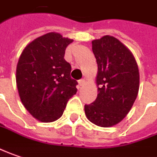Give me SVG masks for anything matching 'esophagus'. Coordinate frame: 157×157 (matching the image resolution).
<instances>
[{"label":"esophagus","instance_id":"esophagus-1","mask_svg":"<svg viewBox=\"0 0 157 157\" xmlns=\"http://www.w3.org/2000/svg\"><path fill=\"white\" fill-rule=\"evenodd\" d=\"M78 83L80 86H82L83 84H84V80H83V79H81V80H79Z\"/></svg>","mask_w":157,"mask_h":157}]
</instances>
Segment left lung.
<instances>
[{
	"mask_svg": "<svg viewBox=\"0 0 157 157\" xmlns=\"http://www.w3.org/2000/svg\"><path fill=\"white\" fill-rule=\"evenodd\" d=\"M92 51L98 68V94L93 103L84 105V111L93 124L109 127L131 110L139 91V69L132 52L114 37L93 40Z\"/></svg>",
	"mask_w": 157,
	"mask_h": 157,
	"instance_id": "obj_1",
	"label": "left lung"
}]
</instances>
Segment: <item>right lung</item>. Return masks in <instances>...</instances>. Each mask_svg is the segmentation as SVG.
<instances>
[{
    "mask_svg": "<svg viewBox=\"0 0 157 157\" xmlns=\"http://www.w3.org/2000/svg\"><path fill=\"white\" fill-rule=\"evenodd\" d=\"M72 39L50 32L34 39L22 52L17 67V85L26 110L41 122L59 119L78 82L70 77L64 59Z\"/></svg>",
    "mask_w": 157,
    "mask_h": 157,
    "instance_id": "right-lung-1",
    "label": "right lung"
}]
</instances>
